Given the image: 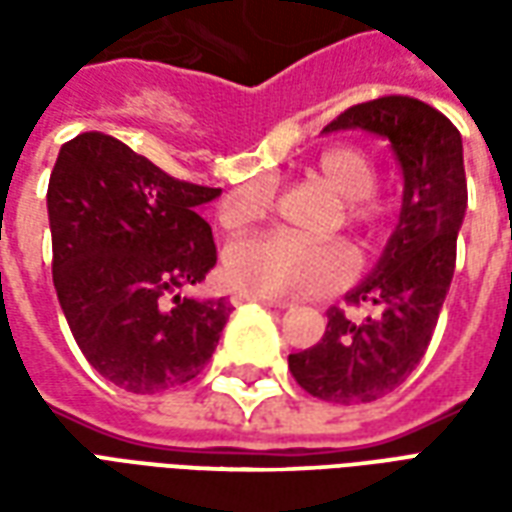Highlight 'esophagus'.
I'll return each mask as SVG.
<instances>
[{"label":"esophagus","instance_id":"esophagus-1","mask_svg":"<svg viewBox=\"0 0 512 512\" xmlns=\"http://www.w3.org/2000/svg\"><path fill=\"white\" fill-rule=\"evenodd\" d=\"M235 307L238 304H246V301H257V304H266V307H279V310H285L288 307V301H279V299H266V296H255V293H246V290H235L233 296H230Z\"/></svg>","mask_w":512,"mask_h":512}]
</instances>
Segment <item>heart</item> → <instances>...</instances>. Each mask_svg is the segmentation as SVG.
Segmentation results:
<instances>
[{
	"mask_svg": "<svg viewBox=\"0 0 512 512\" xmlns=\"http://www.w3.org/2000/svg\"><path fill=\"white\" fill-rule=\"evenodd\" d=\"M312 178L343 202V222L373 230L384 208L373 197L378 164L362 147H329L318 156ZM274 205V186L268 180H249L227 194L222 224L230 230L255 224ZM227 277L238 290L266 299H301L345 285L354 274V260L337 244H307L290 235H257L230 246L224 257Z\"/></svg>",
	"mask_w": 512,
	"mask_h": 512,
	"instance_id": "heart-1",
	"label": "heart"
}]
</instances>
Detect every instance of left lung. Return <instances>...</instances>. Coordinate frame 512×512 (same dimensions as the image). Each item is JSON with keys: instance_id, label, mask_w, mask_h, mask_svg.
Here are the masks:
<instances>
[{"instance_id": "left-lung-1", "label": "left lung", "mask_w": 512, "mask_h": 512, "mask_svg": "<svg viewBox=\"0 0 512 512\" xmlns=\"http://www.w3.org/2000/svg\"><path fill=\"white\" fill-rule=\"evenodd\" d=\"M367 131L389 142L403 172L395 233L351 304H370L365 321L326 312L321 343L288 356L301 389L329 403H370L403 384L428 351L455 271V241L466 216V172L458 128L433 106L386 95L351 106L323 128Z\"/></svg>"}]
</instances>
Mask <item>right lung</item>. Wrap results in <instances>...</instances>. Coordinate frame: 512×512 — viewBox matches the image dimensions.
Wrapping results in <instances>:
<instances>
[{
  "label": "right lung",
  "mask_w": 512,
  "mask_h": 512,
  "mask_svg": "<svg viewBox=\"0 0 512 512\" xmlns=\"http://www.w3.org/2000/svg\"><path fill=\"white\" fill-rule=\"evenodd\" d=\"M222 189L169 178L109 134H79L51 169V274L73 340L120 389L156 395L200 376L230 318L189 299L216 266L202 208Z\"/></svg>",
  "instance_id": "obj_1"
}]
</instances>
